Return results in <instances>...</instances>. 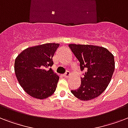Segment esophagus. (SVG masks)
<instances>
[{"label":"esophagus","instance_id":"1","mask_svg":"<svg viewBox=\"0 0 128 128\" xmlns=\"http://www.w3.org/2000/svg\"><path fill=\"white\" fill-rule=\"evenodd\" d=\"M71 75V74H70V72H69V71H66V73L63 75V76H64V78H68V77H69V76Z\"/></svg>","mask_w":128,"mask_h":128}]
</instances>
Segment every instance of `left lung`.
Returning a JSON list of instances; mask_svg holds the SVG:
<instances>
[{"instance_id":"1","label":"left lung","mask_w":128,"mask_h":128,"mask_svg":"<svg viewBox=\"0 0 128 128\" xmlns=\"http://www.w3.org/2000/svg\"><path fill=\"white\" fill-rule=\"evenodd\" d=\"M85 71L78 89L71 90L80 100H90L99 96L111 81L115 69L114 55L106 48L93 45H68Z\"/></svg>"}]
</instances>
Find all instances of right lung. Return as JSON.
Here are the masks:
<instances>
[{
	"label": "right lung",
	"mask_w": 128,
	"mask_h": 128,
	"mask_svg": "<svg viewBox=\"0 0 128 128\" xmlns=\"http://www.w3.org/2000/svg\"><path fill=\"white\" fill-rule=\"evenodd\" d=\"M60 44L46 43L25 49L14 62L19 84L28 95L42 100L52 96L59 76L52 70V57Z\"/></svg>",
	"instance_id": "add662e5"
}]
</instances>
